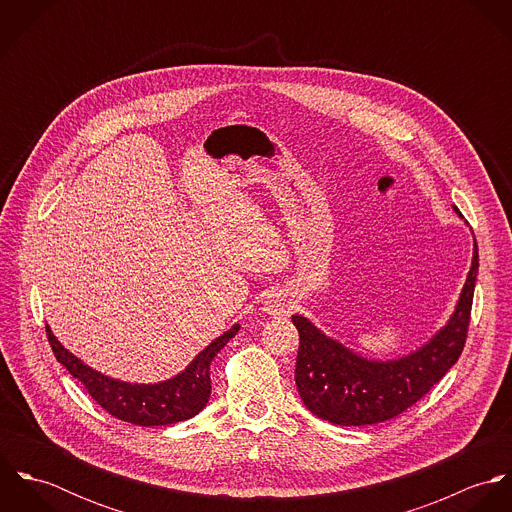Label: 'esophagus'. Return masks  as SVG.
Returning <instances> with one entry per match:
<instances>
[{
    "instance_id": "1",
    "label": "esophagus",
    "mask_w": 512,
    "mask_h": 512,
    "mask_svg": "<svg viewBox=\"0 0 512 512\" xmlns=\"http://www.w3.org/2000/svg\"><path fill=\"white\" fill-rule=\"evenodd\" d=\"M292 307V299L288 297V293L282 292V290H280V292L270 293V295L266 297V301H264V311H266L268 315H272V317L288 315Z\"/></svg>"
}]
</instances>
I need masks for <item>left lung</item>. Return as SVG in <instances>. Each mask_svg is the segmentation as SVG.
Returning a JSON list of instances; mask_svg holds the SVG:
<instances>
[{
  "label": "left lung",
  "instance_id": "8db88e82",
  "mask_svg": "<svg viewBox=\"0 0 512 512\" xmlns=\"http://www.w3.org/2000/svg\"><path fill=\"white\" fill-rule=\"evenodd\" d=\"M477 270L479 252L473 242L471 270L445 327L420 349L392 361L361 357L303 315H292L299 331L295 384L307 410L331 424L370 426L414 406L457 363L465 347Z\"/></svg>",
  "mask_w": 512,
  "mask_h": 512
}]
</instances>
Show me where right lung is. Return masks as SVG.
I'll use <instances>...</instances> for the list:
<instances>
[{
	"label": "right lung",
	"instance_id": "add662e5",
	"mask_svg": "<svg viewBox=\"0 0 512 512\" xmlns=\"http://www.w3.org/2000/svg\"><path fill=\"white\" fill-rule=\"evenodd\" d=\"M232 325L203 349L183 372L155 384H132L110 378L76 359L47 325V337L57 361L65 366L86 392L114 418L136 426H167L197 416L211 396V363L220 349L238 333Z\"/></svg>",
	"mask_w": 512,
	"mask_h": 512
}]
</instances>
